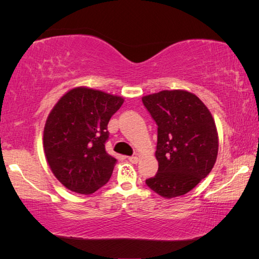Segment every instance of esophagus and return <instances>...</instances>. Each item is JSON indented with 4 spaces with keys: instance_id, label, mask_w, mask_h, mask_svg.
<instances>
[{
    "instance_id": "esophagus-1",
    "label": "esophagus",
    "mask_w": 259,
    "mask_h": 259,
    "mask_svg": "<svg viewBox=\"0 0 259 259\" xmlns=\"http://www.w3.org/2000/svg\"><path fill=\"white\" fill-rule=\"evenodd\" d=\"M128 160L131 162V163H137V162L139 161V157H138L137 155H135V156H129V157H128Z\"/></svg>"
}]
</instances>
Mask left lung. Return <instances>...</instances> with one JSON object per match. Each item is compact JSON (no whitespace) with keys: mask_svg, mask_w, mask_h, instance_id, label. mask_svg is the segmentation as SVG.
I'll use <instances>...</instances> for the list:
<instances>
[{"mask_svg":"<svg viewBox=\"0 0 259 259\" xmlns=\"http://www.w3.org/2000/svg\"><path fill=\"white\" fill-rule=\"evenodd\" d=\"M157 125L159 169L147 186L166 199L193 190L211 171L218 134L211 113L188 91L163 90L142 98Z\"/></svg>","mask_w":259,"mask_h":259,"instance_id":"left-lung-1","label":"left lung"}]
</instances>
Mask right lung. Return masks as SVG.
Wrapping results in <instances>:
<instances>
[{"instance_id":"obj_1","label":"right lung","mask_w":259,"mask_h":259,"mask_svg":"<svg viewBox=\"0 0 259 259\" xmlns=\"http://www.w3.org/2000/svg\"><path fill=\"white\" fill-rule=\"evenodd\" d=\"M123 98L90 88L65 94L48 116L43 147L48 163L63 185L91 194L112 176L115 157L107 154V124Z\"/></svg>"}]
</instances>
